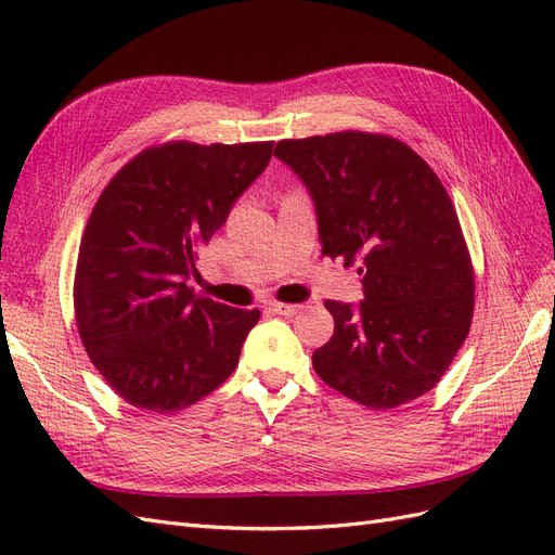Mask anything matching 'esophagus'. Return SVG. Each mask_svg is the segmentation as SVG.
Returning a JSON list of instances; mask_svg holds the SVG:
<instances>
[{
    "label": "esophagus",
    "mask_w": 555,
    "mask_h": 555,
    "mask_svg": "<svg viewBox=\"0 0 555 555\" xmlns=\"http://www.w3.org/2000/svg\"><path fill=\"white\" fill-rule=\"evenodd\" d=\"M298 310H300V306H292V304H278V300H273V304H268V312H273V314H282V317H294Z\"/></svg>",
    "instance_id": "esophagus-1"
}]
</instances>
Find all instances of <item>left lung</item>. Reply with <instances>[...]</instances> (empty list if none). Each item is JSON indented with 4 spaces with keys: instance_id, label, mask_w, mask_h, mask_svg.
<instances>
[{
    "instance_id": "1",
    "label": "left lung",
    "mask_w": 555,
    "mask_h": 555,
    "mask_svg": "<svg viewBox=\"0 0 555 555\" xmlns=\"http://www.w3.org/2000/svg\"><path fill=\"white\" fill-rule=\"evenodd\" d=\"M275 157L312 196L322 255L359 261V306L326 300L331 340L312 354L331 389L373 410L428 393L467 338L475 275L440 178L391 137L289 139Z\"/></svg>"
}]
</instances>
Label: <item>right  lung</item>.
<instances>
[{
  "label": "right lung",
  "instance_id": "obj_1",
  "mask_svg": "<svg viewBox=\"0 0 555 555\" xmlns=\"http://www.w3.org/2000/svg\"><path fill=\"white\" fill-rule=\"evenodd\" d=\"M273 155V143L147 147L106 184L82 233L74 282L80 340L129 405H194L238 365L259 310L194 296L196 251Z\"/></svg>",
  "mask_w": 555,
  "mask_h": 555
}]
</instances>
